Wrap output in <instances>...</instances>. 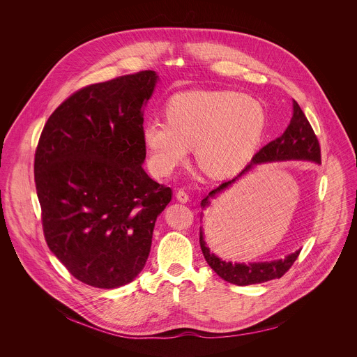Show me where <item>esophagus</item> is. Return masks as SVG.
<instances>
[{
  "mask_svg": "<svg viewBox=\"0 0 357 357\" xmlns=\"http://www.w3.org/2000/svg\"><path fill=\"white\" fill-rule=\"evenodd\" d=\"M176 198H177V201H178V202H181V204H185V202H188V201H190V195H188V192H187L185 190H183V188H180V190L177 191Z\"/></svg>",
  "mask_w": 357,
  "mask_h": 357,
  "instance_id": "obj_1",
  "label": "esophagus"
}]
</instances>
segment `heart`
Segmentation results:
<instances>
[{
    "label": "heart",
    "instance_id": "obj_1",
    "mask_svg": "<svg viewBox=\"0 0 357 357\" xmlns=\"http://www.w3.org/2000/svg\"><path fill=\"white\" fill-rule=\"evenodd\" d=\"M166 119L150 118L142 130L149 165L158 176L170 174L194 144L211 176H231L250 160L266 129L262 102L232 91L177 95L166 105Z\"/></svg>",
    "mask_w": 357,
    "mask_h": 357
}]
</instances>
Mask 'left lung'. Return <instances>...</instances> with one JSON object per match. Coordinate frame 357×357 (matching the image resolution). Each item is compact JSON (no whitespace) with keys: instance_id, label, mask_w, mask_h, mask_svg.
<instances>
[{"instance_id":"left-lung-1","label":"left lung","mask_w":357,"mask_h":357,"mask_svg":"<svg viewBox=\"0 0 357 357\" xmlns=\"http://www.w3.org/2000/svg\"><path fill=\"white\" fill-rule=\"evenodd\" d=\"M310 160L314 163H321L320 156V144L319 140L306 119L304 111L298 105V102L293 100V116L290 125L284 130V133L264 146L258 153H255L249 163L235 178L222 183L218 188L213 190L204 201L201 202L202 207H207L210 204V198L215 197L217 194L222 192L225 188L232 185L239 177L246 174L255 165L266 163V162H276V160ZM199 243L204 255V259L211 266V269L225 282L236 284V286H249L264 283L273 279H280L294 264L298 258L300 252L297 250L293 255H289L283 259L269 261V262H250V264H232L231 261H222L217 255H213L206 245L204 238V231L201 228L199 234Z\"/></svg>"}]
</instances>
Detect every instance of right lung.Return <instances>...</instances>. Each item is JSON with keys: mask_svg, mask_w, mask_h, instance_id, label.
Listing matches in <instances>:
<instances>
[{"mask_svg": "<svg viewBox=\"0 0 357 357\" xmlns=\"http://www.w3.org/2000/svg\"><path fill=\"white\" fill-rule=\"evenodd\" d=\"M146 70L85 86L48 118L34 158L45 241L82 283L116 289L144 268L172 188L142 167Z\"/></svg>", "mask_w": 357, "mask_h": 357, "instance_id": "obj_1", "label": "right lung"}]
</instances>
